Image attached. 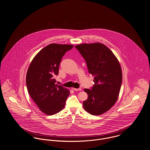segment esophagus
<instances>
[{
  "mask_svg": "<svg viewBox=\"0 0 150 150\" xmlns=\"http://www.w3.org/2000/svg\"><path fill=\"white\" fill-rule=\"evenodd\" d=\"M75 91H80L81 90V88H79V89H77V88H72Z\"/></svg>",
  "mask_w": 150,
  "mask_h": 150,
  "instance_id": "34e87169",
  "label": "esophagus"
}]
</instances>
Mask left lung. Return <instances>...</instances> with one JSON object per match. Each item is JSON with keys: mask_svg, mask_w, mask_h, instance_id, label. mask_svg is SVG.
I'll use <instances>...</instances> for the list:
<instances>
[{"mask_svg": "<svg viewBox=\"0 0 150 150\" xmlns=\"http://www.w3.org/2000/svg\"><path fill=\"white\" fill-rule=\"evenodd\" d=\"M85 59L89 73L94 76V85L85 89L88 95L84 109L94 115L110 110L117 102L122 82L120 62L109 48L100 42L76 45Z\"/></svg>", "mask_w": 150, "mask_h": 150, "instance_id": "left-lung-1", "label": "left lung"}]
</instances>
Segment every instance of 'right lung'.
Wrapping results in <instances>:
<instances>
[{
    "instance_id": "add662e5",
    "label": "right lung",
    "mask_w": 150,
    "mask_h": 150,
    "mask_svg": "<svg viewBox=\"0 0 150 150\" xmlns=\"http://www.w3.org/2000/svg\"><path fill=\"white\" fill-rule=\"evenodd\" d=\"M73 45L50 44L32 61L27 71L26 85L30 97L40 110L53 115L62 110L70 91L56 84L62 57Z\"/></svg>"
}]
</instances>
